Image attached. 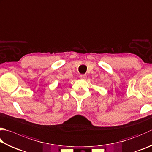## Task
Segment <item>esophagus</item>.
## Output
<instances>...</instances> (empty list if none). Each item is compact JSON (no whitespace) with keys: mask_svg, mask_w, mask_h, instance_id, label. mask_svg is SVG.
<instances>
[{"mask_svg":"<svg viewBox=\"0 0 152 152\" xmlns=\"http://www.w3.org/2000/svg\"><path fill=\"white\" fill-rule=\"evenodd\" d=\"M79 78L82 80H85L86 79H87V75H84V74H82V75H79Z\"/></svg>","mask_w":152,"mask_h":152,"instance_id":"34e87169","label":"esophagus"}]
</instances>
